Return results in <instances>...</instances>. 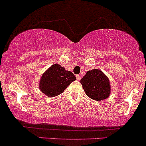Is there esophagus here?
Returning <instances> with one entry per match:
<instances>
[{"mask_svg": "<svg viewBox=\"0 0 146 146\" xmlns=\"http://www.w3.org/2000/svg\"><path fill=\"white\" fill-rule=\"evenodd\" d=\"M76 78H77L78 80H80V79H81V76H80V75H77V76H76Z\"/></svg>", "mask_w": 146, "mask_h": 146, "instance_id": "obj_1", "label": "esophagus"}]
</instances>
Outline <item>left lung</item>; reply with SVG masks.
<instances>
[{
    "label": "left lung",
    "mask_w": 146,
    "mask_h": 146,
    "mask_svg": "<svg viewBox=\"0 0 146 146\" xmlns=\"http://www.w3.org/2000/svg\"><path fill=\"white\" fill-rule=\"evenodd\" d=\"M82 88L89 98L100 101L107 99L110 94V84L107 76L98 69L86 73L80 80Z\"/></svg>",
    "instance_id": "obj_1"
}]
</instances>
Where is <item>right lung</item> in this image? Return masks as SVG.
<instances>
[{
    "mask_svg": "<svg viewBox=\"0 0 146 146\" xmlns=\"http://www.w3.org/2000/svg\"><path fill=\"white\" fill-rule=\"evenodd\" d=\"M76 80V76L72 72L66 70L59 64H54L42 75L39 88L46 96L55 97L62 93Z\"/></svg>",
    "mask_w": 146,
    "mask_h": 146,
    "instance_id": "obj_1",
    "label": "right lung"
}]
</instances>
